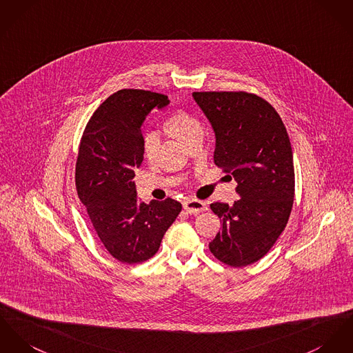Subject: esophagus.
<instances>
[{
  "label": "esophagus",
  "mask_w": 353,
  "mask_h": 353,
  "mask_svg": "<svg viewBox=\"0 0 353 353\" xmlns=\"http://www.w3.org/2000/svg\"><path fill=\"white\" fill-rule=\"evenodd\" d=\"M184 210L190 215H196V214H200V212L205 211L207 204H205V201H201V200L188 199V200L184 201Z\"/></svg>",
  "instance_id": "obj_1"
}]
</instances>
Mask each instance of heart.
<instances>
[{"instance_id":"heart-1","label":"heart","mask_w":353,"mask_h":353,"mask_svg":"<svg viewBox=\"0 0 353 353\" xmlns=\"http://www.w3.org/2000/svg\"><path fill=\"white\" fill-rule=\"evenodd\" d=\"M166 126L172 134L185 143L190 138L203 132L200 121L187 111H176L166 119ZM160 137L156 132H148L142 138V150L146 159L152 160L159 149Z\"/></svg>"}]
</instances>
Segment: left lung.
<instances>
[{
    "label": "left lung",
    "instance_id": "1",
    "mask_svg": "<svg viewBox=\"0 0 353 353\" xmlns=\"http://www.w3.org/2000/svg\"><path fill=\"white\" fill-rule=\"evenodd\" d=\"M193 98L216 136L214 161L231 173L241 196L232 205L212 203L220 231L210 243L214 256L231 268L263 258L290 216L294 200L293 150L272 105L245 91H200Z\"/></svg>",
    "mask_w": 353,
    "mask_h": 353
}]
</instances>
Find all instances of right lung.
<instances>
[{"instance_id": "right-lung-1", "label": "right lung", "mask_w": 353, "mask_h": 353, "mask_svg": "<svg viewBox=\"0 0 353 353\" xmlns=\"http://www.w3.org/2000/svg\"><path fill=\"white\" fill-rule=\"evenodd\" d=\"M168 103L163 94L119 90L95 110L81 136L78 196L108 252L126 265L150 259L183 208L170 197L139 204L133 181L143 161L142 122Z\"/></svg>"}]
</instances>
